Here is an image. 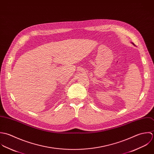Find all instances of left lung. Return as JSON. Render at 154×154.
Returning a JSON list of instances; mask_svg holds the SVG:
<instances>
[{
    "label": "left lung",
    "mask_w": 154,
    "mask_h": 154,
    "mask_svg": "<svg viewBox=\"0 0 154 154\" xmlns=\"http://www.w3.org/2000/svg\"><path fill=\"white\" fill-rule=\"evenodd\" d=\"M132 43V44H133V45H134V46H136V45H134V43Z\"/></svg>",
    "instance_id": "1"
}]
</instances>
